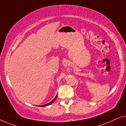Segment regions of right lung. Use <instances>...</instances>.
I'll list each match as a JSON object with an SVG mask.
<instances>
[{
	"instance_id": "1",
	"label": "right lung",
	"mask_w": 126,
	"mask_h": 126,
	"mask_svg": "<svg viewBox=\"0 0 126 126\" xmlns=\"http://www.w3.org/2000/svg\"><path fill=\"white\" fill-rule=\"evenodd\" d=\"M57 96H58V95H56V96H55V98L54 99H53V100L51 101V102H49V103H47V104H45V105H43V106H42V107H45V106H48V105H50L51 104H52L53 102H54L55 100V99H56V98H57Z\"/></svg>"
}]
</instances>
